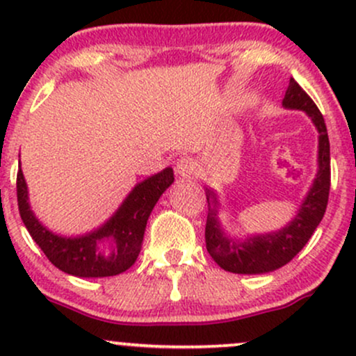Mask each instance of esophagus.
Segmentation results:
<instances>
[{
  "mask_svg": "<svg viewBox=\"0 0 356 356\" xmlns=\"http://www.w3.org/2000/svg\"><path fill=\"white\" fill-rule=\"evenodd\" d=\"M195 172H197V162L192 157H181L177 161V164H175V174H177L179 177L189 179Z\"/></svg>",
  "mask_w": 356,
  "mask_h": 356,
  "instance_id": "34e87169",
  "label": "esophagus"
}]
</instances>
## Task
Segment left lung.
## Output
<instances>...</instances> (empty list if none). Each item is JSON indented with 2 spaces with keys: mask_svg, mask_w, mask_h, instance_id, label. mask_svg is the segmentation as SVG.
<instances>
[{
  "mask_svg": "<svg viewBox=\"0 0 356 356\" xmlns=\"http://www.w3.org/2000/svg\"><path fill=\"white\" fill-rule=\"evenodd\" d=\"M283 107L303 110L318 130V172L306 192L296 216L277 231L252 234L246 239L232 238L220 226L219 199L214 189L206 187L209 214L206 222V248L224 271L236 275H263L284 266L308 243L325 216L330 194V140L325 118L314 102L295 80H289Z\"/></svg>",
  "mask_w": 356,
  "mask_h": 356,
  "instance_id": "left-lung-1",
  "label": "left lung"
}]
</instances>
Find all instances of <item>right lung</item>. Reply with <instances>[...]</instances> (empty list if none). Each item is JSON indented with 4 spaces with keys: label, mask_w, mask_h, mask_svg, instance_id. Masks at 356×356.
<instances>
[{
    "label": "right lung",
    "mask_w": 356,
    "mask_h": 356,
    "mask_svg": "<svg viewBox=\"0 0 356 356\" xmlns=\"http://www.w3.org/2000/svg\"><path fill=\"white\" fill-rule=\"evenodd\" d=\"M172 182V167L144 179L129 192L112 218L80 236L56 234L40 222L31 211L22 167L16 192L23 224L51 264L76 277H107L120 275L136 263L150 212Z\"/></svg>",
    "instance_id": "add662e5"
}]
</instances>
